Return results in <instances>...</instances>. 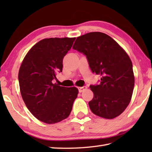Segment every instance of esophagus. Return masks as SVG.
Here are the masks:
<instances>
[{
	"instance_id": "obj_1",
	"label": "esophagus",
	"mask_w": 152,
	"mask_h": 152,
	"mask_svg": "<svg viewBox=\"0 0 152 152\" xmlns=\"http://www.w3.org/2000/svg\"><path fill=\"white\" fill-rule=\"evenodd\" d=\"M87 88L86 86H82V87H79L78 88V91L79 92H82L83 91H85V90Z\"/></svg>"
}]
</instances>
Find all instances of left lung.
I'll return each mask as SVG.
<instances>
[{
    "label": "left lung",
    "mask_w": 152,
    "mask_h": 152,
    "mask_svg": "<svg viewBox=\"0 0 152 152\" xmlns=\"http://www.w3.org/2000/svg\"><path fill=\"white\" fill-rule=\"evenodd\" d=\"M73 49L85 55L92 73L101 76L91 85L94 97L88 102L94 115L113 119L124 111L132 99L135 78L124 50L105 33L91 32L77 37Z\"/></svg>",
    "instance_id": "1"
}]
</instances>
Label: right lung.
<instances>
[{
  "label": "right lung",
  "mask_w": 152,
  "mask_h": 152,
  "mask_svg": "<svg viewBox=\"0 0 152 152\" xmlns=\"http://www.w3.org/2000/svg\"><path fill=\"white\" fill-rule=\"evenodd\" d=\"M74 38H49L39 41L25 56L19 72L20 94L25 105L41 121L53 124L66 119L78 94L76 87L53 84L61 72L63 58Z\"/></svg>",
  "instance_id": "obj_1"
}]
</instances>
